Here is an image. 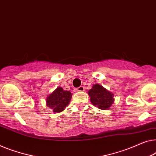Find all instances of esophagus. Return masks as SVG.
I'll return each mask as SVG.
<instances>
[{
    "label": "esophagus",
    "mask_w": 156,
    "mask_h": 156,
    "mask_svg": "<svg viewBox=\"0 0 156 156\" xmlns=\"http://www.w3.org/2000/svg\"><path fill=\"white\" fill-rule=\"evenodd\" d=\"M76 90H77V91H84V87H83V86H80V87H78L77 89H76Z\"/></svg>",
    "instance_id": "34e87169"
}]
</instances>
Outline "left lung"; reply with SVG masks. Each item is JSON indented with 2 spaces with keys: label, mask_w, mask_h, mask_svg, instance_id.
Wrapping results in <instances>:
<instances>
[{
  "label": "left lung",
  "mask_w": 156,
  "mask_h": 156,
  "mask_svg": "<svg viewBox=\"0 0 156 156\" xmlns=\"http://www.w3.org/2000/svg\"><path fill=\"white\" fill-rule=\"evenodd\" d=\"M89 95L92 104L98 107L99 109H109L114 102L113 94L98 83L94 84L89 90Z\"/></svg>",
  "instance_id": "left-lung-1"
}]
</instances>
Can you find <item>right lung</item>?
Here are the masks:
<instances>
[{"mask_svg":"<svg viewBox=\"0 0 156 156\" xmlns=\"http://www.w3.org/2000/svg\"><path fill=\"white\" fill-rule=\"evenodd\" d=\"M72 96L70 91H64L62 88L58 87L47 97L46 105L53 110V112H62L69 104Z\"/></svg>","mask_w":156,"mask_h":156,"instance_id":"add662e5","label":"right lung"}]
</instances>
